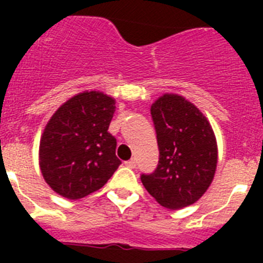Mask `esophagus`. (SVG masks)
Segmentation results:
<instances>
[{
	"mask_svg": "<svg viewBox=\"0 0 263 263\" xmlns=\"http://www.w3.org/2000/svg\"><path fill=\"white\" fill-rule=\"evenodd\" d=\"M125 166H126V167H130V168H134V167L137 166V162H136V159H130V160H126V162H125Z\"/></svg>",
	"mask_w": 263,
	"mask_h": 263,
	"instance_id": "obj_1",
	"label": "esophagus"
}]
</instances>
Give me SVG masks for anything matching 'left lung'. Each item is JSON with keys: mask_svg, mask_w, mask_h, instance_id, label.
I'll use <instances>...</instances> for the list:
<instances>
[{"mask_svg": "<svg viewBox=\"0 0 263 263\" xmlns=\"http://www.w3.org/2000/svg\"><path fill=\"white\" fill-rule=\"evenodd\" d=\"M159 162L141 180L160 205L180 210L208 190L217 166V143L205 116L179 95L166 93L152 105Z\"/></svg>", "mask_w": 263, "mask_h": 263, "instance_id": "obj_1", "label": "left lung"}]
</instances>
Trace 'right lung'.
<instances>
[{
  "instance_id": "add662e5",
  "label": "right lung",
  "mask_w": 263,
  "mask_h": 263,
  "mask_svg": "<svg viewBox=\"0 0 263 263\" xmlns=\"http://www.w3.org/2000/svg\"><path fill=\"white\" fill-rule=\"evenodd\" d=\"M115 104L103 92H83L63 104L46 125L39 166L60 196L76 200L97 191L121 164L117 141L108 132Z\"/></svg>"
}]
</instances>
